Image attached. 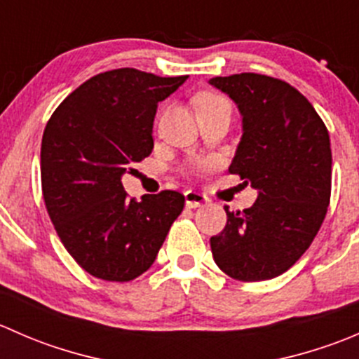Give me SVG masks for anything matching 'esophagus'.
I'll use <instances>...</instances> for the list:
<instances>
[{"mask_svg":"<svg viewBox=\"0 0 359 359\" xmlns=\"http://www.w3.org/2000/svg\"><path fill=\"white\" fill-rule=\"evenodd\" d=\"M184 196H186V206L187 208H198V206H201V205H205L206 201V196L203 193H200V191H193V189H189V191H186V193H184Z\"/></svg>","mask_w":359,"mask_h":359,"instance_id":"34e87169","label":"esophagus"}]
</instances>
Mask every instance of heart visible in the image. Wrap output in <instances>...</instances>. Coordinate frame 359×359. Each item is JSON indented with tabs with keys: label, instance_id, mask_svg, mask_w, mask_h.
<instances>
[{
	"label": "heart",
	"instance_id": "1",
	"mask_svg": "<svg viewBox=\"0 0 359 359\" xmlns=\"http://www.w3.org/2000/svg\"><path fill=\"white\" fill-rule=\"evenodd\" d=\"M198 111H206V109H215V107H229V102H227L224 97L217 95V93H201L196 99Z\"/></svg>",
	"mask_w": 359,
	"mask_h": 359
}]
</instances>
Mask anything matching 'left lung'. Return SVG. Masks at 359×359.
Wrapping results in <instances>:
<instances>
[{
    "label": "left lung",
    "mask_w": 359,
    "mask_h": 359,
    "mask_svg": "<svg viewBox=\"0 0 359 359\" xmlns=\"http://www.w3.org/2000/svg\"><path fill=\"white\" fill-rule=\"evenodd\" d=\"M238 106L243 135L229 172L257 189L243 212L224 206L227 224L210 238L213 260L240 281L288 271L313 243L332 191L328 130L309 100L281 79L255 72L210 79Z\"/></svg>",
    "instance_id": "8db88e82"
}]
</instances>
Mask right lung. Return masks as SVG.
Wrapping results in <instances>:
<instances>
[{
  "label": "right lung",
  "instance_id": "add662e5",
  "mask_svg": "<svg viewBox=\"0 0 359 359\" xmlns=\"http://www.w3.org/2000/svg\"><path fill=\"white\" fill-rule=\"evenodd\" d=\"M186 79L130 67L102 72L78 86L46 123V210L64 247L92 276L130 281L146 273L182 212L177 191L128 200L121 177L151 154L158 102Z\"/></svg>",
  "mask_w": 359,
  "mask_h": 359
}]
</instances>
